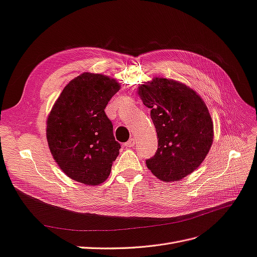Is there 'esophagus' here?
<instances>
[{
	"mask_svg": "<svg viewBox=\"0 0 257 257\" xmlns=\"http://www.w3.org/2000/svg\"><path fill=\"white\" fill-rule=\"evenodd\" d=\"M127 146V148H134V146L136 145V140L135 139H130V140L128 142H126V144H124Z\"/></svg>",
	"mask_w": 257,
	"mask_h": 257,
	"instance_id": "1",
	"label": "esophagus"
}]
</instances>
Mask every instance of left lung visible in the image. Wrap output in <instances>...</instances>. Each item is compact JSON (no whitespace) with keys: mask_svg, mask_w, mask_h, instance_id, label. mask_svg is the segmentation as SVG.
<instances>
[{"mask_svg":"<svg viewBox=\"0 0 257 257\" xmlns=\"http://www.w3.org/2000/svg\"><path fill=\"white\" fill-rule=\"evenodd\" d=\"M138 94L151 108L158 139V150L146 166L161 181L182 180L201 165L213 142L206 103L190 87L164 77L141 84Z\"/></svg>","mask_w":257,"mask_h":257,"instance_id":"left-lung-1","label":"left lung"}]
</instances>
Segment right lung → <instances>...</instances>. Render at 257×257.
Listing matches in <instances>:
<instances>
[{
  "label": "right lung",
  "instance_id": "obj_1",
  "mask_svg": "<svg viewBox=\"0 0 257 257\" xmlns=\"http://www.w3.org/2000/svg\"><path fill=\"white\" fill-rule=\"evenodd\" d=\"M119 89L115 78L85 72L63 88L51 107L46 120L48 148L70 179L94 186L108 178L120 144L104 108Z\"/></svg>",
  "mask_w": 257,
  "mask_h": 257
}]
</instances>
